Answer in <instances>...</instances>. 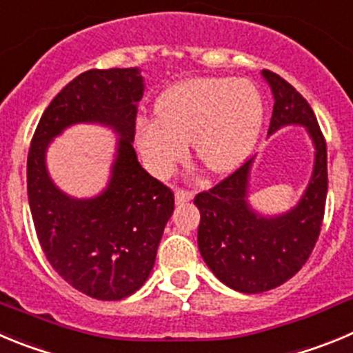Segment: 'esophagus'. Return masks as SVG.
Returning a JSON list of instances; mask_svg holds the SVG:
<instances>
[{
  "label": "esophagus",
  "mask_w": 353,
  "mask_h": 353,
  "mask_svg": "<svg viewBox=\"0 0 353 353\" xmlns=\"http://www.w3.org/2000/svg\"><path fill=\"white\" fill-rule=\"evenodd\" d=\"M193 199V192L184 188H177L176 192V202L177 204H184V202H190Z\"/></svg>",
  "instance_id": "obj_1"
}]
</instances>
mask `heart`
I'll return each instance as SVG.
<instances>
[{
  "label": "heart",
  "mask_w": 353,
  "mask_h": 353,
  "mask_svg": "<svg viewBox=\"0 0 353 353\" xmlns=\"http://www.w3.org/2000/svg\"><path fill=\"white\" fill-rule=\"evenodd\" d=\"M160 119H141L137 142L151 170L169 174L195 139L196 157L225 172L244 157L262 126L263 103L244 79H195L174 85L158 107Z\"/></svg>",
  "instance_id": "obj_1"
}]
</instances>
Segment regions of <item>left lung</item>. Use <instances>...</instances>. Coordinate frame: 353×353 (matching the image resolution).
Segmentation results:
<instances>
[{
    "label": "left lung",
    "instance_id": "left-lung-1",
    "mask_svg": "<svg viewBox=\"0 0 353 353\" xmlns=\"http://www.w3.org/2000/svg\"><path fill=\"white\" fill-rule=\"evenodd\" d=\"M274 94L269 133L285 125H304L315 144V170L297 208L278 218L256 216L246 204L252 160L195 196L200 211L199 250L209 269L227 287L260 294L279 287L310 259L327 199V144L306 98L283 77L263 70Z\"/></svg>",
    "mask_w": 353,
    "mask_h": 353
}]
</instances>
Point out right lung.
<instances>
[{
    "mask_svg": "<svg viewBox=\"0 0 353 353\" xmlns=\"http://www.w3.org/2000/svg\"><path fill=\"white\" fill-rule=\"evenodd\" d=\"M142 91L137 68L77 75L40 117L28 153V200L40 246L54 271L93 299H125L145 283L174 211V192L142 169L132 145ZM81 121L105 122L122 135L110 188L90 201L59 192L45 169L50 139Z\"/></svg>",
    "mask_w": 353,
    "mask_h": 353,
    "instance_id": "right-lung-1",
    "label": "right lung"
}]
</instances>
